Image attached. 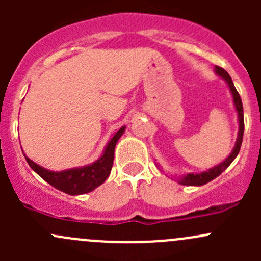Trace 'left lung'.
<instances>
[{
  "instance_id": "obj_1",
  "label": "left lung",
  "mask_w": 261,
  "mask_h": 261,
  "mask_svg": "<svg viewBox=\"0 0 261 261\" xmlns=\"http://www.w3.org/2000/svg\"><path fill=\"white\" fill-rule=\"evenodd\" d=\"M215 70H216V73H217V74L220 75V77H222L223 80L227 82L228 87H230L231 93H232L233 103H235L236 111H238V118H239L238 140H236L235 147H233L232 152H231V154L228 155V156L226 158V159L223 160V162L221 163V164L216 165L215 168H212V169H208V170H207V172L199 173V174H193V173H189V174L184 175L183 178H180V179H179V183L183 184V186H203V184L208 183V181H211L212 179H215V178L218 177V175H220L221 173H222L223 170H225L226 168H227L228 165H230L231 163L233 162V159H235V158L238 156L239 151H240L241 144H243V136H244V109H243V102H241L240 94H239V92L236 91L235 86H233V82H232V80H231L230 75H228V73L226 72V70L223 69V68L217 67V65H216Z\"/></svg>"
}]
</instances>
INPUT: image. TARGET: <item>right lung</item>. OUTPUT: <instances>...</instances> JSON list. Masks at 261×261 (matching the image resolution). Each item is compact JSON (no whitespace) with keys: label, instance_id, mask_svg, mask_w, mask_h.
I'll use <instances>...</instances> for the list:
<instances>
[{"label":"right lung","instance_id":"obj_1","mask_svg":"<svg viewBox=\"0 0 261 261\" xmlns=\"http://www.w3.org/2000/svg\"><path fill=\"white\" fill-rule=\"evenodd\" d=\"M123 131H125V126H122L115 134L114 138L109 141L103 155L98 160H96L93 164L82 168H74V169L63 170V172H50L48 169L41 168L40 165L35 164L25 154L23 155H25L26 162L29 163L31 169L38 173L44 180L48 181L50 186L64 192V193L70 194V196L84 194L96 189L109 178L112 164H114L115 146Z\"/></svg>","mask_w":261,"mask_h":261}]
</instances>
